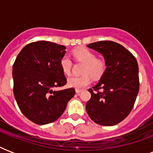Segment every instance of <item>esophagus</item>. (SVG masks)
Here are the masks:
<instances>
[{
	"mask_svg": "<svg viewBox=\"0 0 153 153\" xmlns=\"http://www.w3.org/2000/svg\"><path fill=\"white\" fill-rule=\"evenodd\" d=\"M75 91H76L77 94H79V93H81L82 91H83V89H76Z\"/></svg>",
	"mask_w": 153,
	"mask_h": 153,
	"instance_id": "1",
	"label": "esophagus"
}]
</instances>
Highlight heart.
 <instances>
[{"label": "heart", "instance_id": "heart-1", "mask_svg": "<svg viewBox=\"0 0 153 153\" xmlns=\"http://www.w3.org/2000/svg\"><path fill=\"white\" fill-rule=\"evenodd\" d=\"M73 56L77 61L84 62L80 76H72L67 79V85L76 89L83 88L91 82V75L93 79H99L104 74L106 70V62L102 59L97 58L94 52L86 48H79L74 49ZM60 67L62 72L67 75L71 74L72 69V61L69 56L63 55L60 59Z\"/></svg>", "mask_w": 153, "mask_h": 153}]
</instances>
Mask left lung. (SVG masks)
<instances>
[{"label":"left lung","mask_w":153,"mask_h":153,"mask_svg":"<svg viewBox=\"0 0 153 153\" xmlns=\"http://www.w3.org/2000/svg\"><path fill=\"white\" fill-rule=\"evenodd\" d=\"M87 47L104 56L107 67L98 83L88 90L91 98L86 102V112L98 125L115 126L128 116L136 102L140 89L137 61L115 42H95Z\"/></svg>","instance_id":"8db88e82"}]
</instances>
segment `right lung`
<instances>
[{
    "label": "right lung",
    "mask_w": 153,
    "mask_h": 153,
    "mask_svg": "<svg viewBox=\"0 0 153 153\" xmlns=\"http://www.w3.org/2000/svg\"><path fill=\"white\" fill-rule=\"evenodd\" d=\"M65 49L51 42H32L20 51L13 63L16 101L22 114L37 125L56 121L75 94L74 88L52 90L67 83L60 67Z\"/></svg>",
    "instance_id": "right-lung-1"
}]
</instances>
